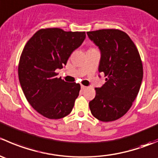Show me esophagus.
<instances>
[{"instance_id":"1","label":"esophagus","mask_w":158,"mask_h":158,"mask_svg":"<svg viewBox=\"0 0 158 158\" xmlns=\"http://www.w3.org/2000/svg\"><path fill=\"white\" fill-rule=\"evenodd\" d=\"M81 89H82V90H84V89H86V86H85V85H81Z\"/></svg>"}]
</instances>
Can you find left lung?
Returning a JSON list of instances; mask_svg holds the SVG:
<instances>
[{"instance_id": "1", "label": "left lung", "mask_w": 158, "mask_h": 158, "mask_svg": "<svg viewBox=\"0 0 158 158\" xmlns=\"http://www.w3.org/2000/svg\"><path fill=\"white\" fill-rule=\"evenodd\" d=\"M89 39L101 50L98 72L106 82L95 88L89 102L92 115L102 122H113L125 115L138 95L143 79L139 52L129 36L118 29L87 32Z\"/></svg>"}]
</instances>
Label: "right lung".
I'll list each match as a JSON object with an SVG mask.
<instances>
[{
    "label": "right lung",
    "instance_id": "obj_1",
    "mask_svg": "<svg viewBox=\"0 0 158 158\" xmlns=\"http://www.w3.org/2000/svg\"><path fill=\"white\" fill-rule=\"evenodd\" d=\"M85 38V32L45 28L36 31L20 57L18 76L30 106L49 119H60L72 111L81 87L56 77L72 52Z\"/></svg>",
    "mask_w": 158,
    "mask_h": 158
}]
</instances>
